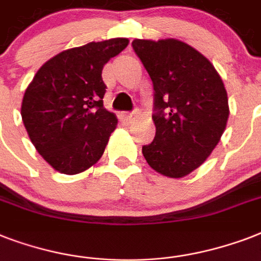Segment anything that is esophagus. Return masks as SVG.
Listing matches in <instances>:
<instances>
[{
	"label": "esophagus",
	"mask_w": 261,
	"mask_h": 261,
	"mask_svg": "<svg viewBox=\"0 0 261 261\" xmlns=\"http://www.w3.org/2000/svg\"><path fill=\"white\" fill-rule=\"evenodd\" d=\"M135 116H137V115H135L134 112H126V114L122 115V118L124 119V120H127V122H131V120H134Z\"/></svg>",
	"instance_id": "obj_1"
}]
</instances>
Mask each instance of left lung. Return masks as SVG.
Masks as SVG:
<instances>
[{
	"mask_svg": "<svg viewBox=\"0 0 261 261\" xmlns=\"http://www.w3.org/2000/svg\"><path fill=\"white\" fill-rule=\"evenodd\" d=\"M133 48L154 88L155 137L142 154L155 172L184 177L206 161L226 128L222 79L204 55L177 39H135Z\"/></svg>",
	"mask_w": 261,
	"mask_h": 261,
	"instance_id": "obj_1",
	"label": "left lung"
}]
</instances>
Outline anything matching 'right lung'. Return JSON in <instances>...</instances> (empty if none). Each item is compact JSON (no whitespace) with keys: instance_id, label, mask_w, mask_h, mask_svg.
<instances>
[{"instance_id":"obj_1","label":"right lung","mask_w":261,"mask_h":261,"mask_svg":"<svg viewBox=\"0 0 261 261\" xmlns=\"http://www.w3.org/2000/svg\"><path fill=\"white\" fill-rule=\"evenodd\" d=\"M128 39L90 42L59 53L35 74L21 102V118L38 153L65 174L89 169L101 159L116 115L102 106V67Z\"/></svg>"}]
</instances>
